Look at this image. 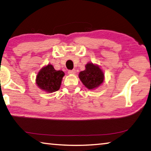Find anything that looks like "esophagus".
<instances>
[{
    "instance_id": "34e87169",
    "label": "esophagus",
    "mask_w": 151,
    "mask_h": 151,
    "mask_svg": "<svg viewBox=\"0 0 151 151\" xmlns=\"http://www.w3.org/2000/svg\"><path fill=\"white\" fill-rule=\"evenodd\" d=\"M68 73L69 74V75H75V74L76 73V70L75 69L69 70L68 71Z\"/></svg>"
}]
</instances>
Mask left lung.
Listing matches in <instances>:
<instances>
[{
    "label": "left lung",
    "mask_w": 151,
    "mask_h": 151,
    "mask_svg": "<svg viewBox=\"0 0 151 151\" xmlns=\"http://www.w3.org/2000/svg\"><path fill=\"white\" fill-rule=\"evenodd\" d=\"M86 69L79 73L78 77L82 83L88 89L93 90L100 86L104 80V75L102 70L98 65L92 63L86 65Z\"/></svg>",
    "instance_id": "1"
}]
</instances>
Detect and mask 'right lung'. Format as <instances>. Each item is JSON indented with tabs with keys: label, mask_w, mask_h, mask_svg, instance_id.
I'll use <instances>...</instances> for the list:
<instances>
[{
	"label": "right lung",
	"mask_w": 151,
	"mask_h": 151,
	"mask_svg": "<svg viewBox=\"0 0 151 151\" xmlns=\"http://www.w3.org/2000/svg\"><path fill=\"white\" fill-rule=\"evenodd\" d=\"M64 75L65 73L62 70H56L53 65H47L37 73L35 81L40 89L52 93L60 88Z\"/></svg>",
	"instance_id": "1"
}]
</instances>
